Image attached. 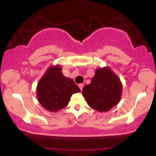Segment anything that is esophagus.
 I'll list each match as a JSON object with an SVG mask.
<instances>
[{
  "label": "esophagus",
  "mask_w": 156,
  "mask_h": 156,
  "mask_svg": "<svg viewBox=\"0 0 156 156\" xmlns=\"http://www.w3.org/2000/svg\"><path fill=\"white\" fill-rule=\"evenodd\" d=\"M78 87H79L80 90L82 91V89H83V83H80L79 85H78Z\"/></svg>",
  "instance_id": "1"
}]
</instances>
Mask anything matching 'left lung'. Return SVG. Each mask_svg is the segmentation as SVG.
<instances>
[{
	"label": "left lung",
	"instance_id": "1",
	"mask_svg": "<svg viewBox=\"0 0 156 156\" xmlns=\"http://www.w3.org/2000/svg\"><path fill=\"white\" fill-rule=\"evenodd\" d=\"M122 86L120 79L109 67L97 69L91 83L82 94L91 108L100 112H108L120 101Z\"/></svg>",
	"mask_w": 156,
	"mask_h": 156
}]
</instances>
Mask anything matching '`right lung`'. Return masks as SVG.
Returning a JSON list of instances; mask_svg holds the SVG:
<instances>
[{
    "label": "right lung",
    "instance_id": "add662e5",
    "mask_svg": "<svg viewBox=\"0 0 156 156\" xmlns=\"http://www.w3.org/2000/svg\"><path fill=\"white\" fill-rule=\"evenodd\" d=\"M80 91L74 80L62 74L59 65L51 66L39 80L37 95L44 108L57 112L67 106L70 97Z\"/></svg>",
    "mask_w": 156,
    "mask_h": 156
}]
</instances>
